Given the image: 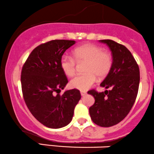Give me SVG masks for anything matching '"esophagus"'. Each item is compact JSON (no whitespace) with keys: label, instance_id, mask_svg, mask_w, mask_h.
Instances as JSON below:
<instances>
[{"label":"esophagus","instance_id":"34e87169","mask_svg":"<svg viewBox=\"0 0 154 154\" xmlns=\"http://www.w3.org/2000/svg\"><path fill=\"white\" fill-rule=\"evenodd\" d=\"M81 94L82 97H84V96H85L86 94V91H81Z\"/></svg>","mask_w":154,"mask_h":154}]
</instances>
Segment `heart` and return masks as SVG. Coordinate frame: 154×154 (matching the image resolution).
I'll return each mask as SVG.
<instances>
[{
	"mask_svg": "<svg viewBox=\"0 0 154 154\" xmlns=\"http://www.w3.org/2000/svg\"><path fill=\"white\" fill-rule=\"evenodd\" d=\"M73 55L76 62H86V73L76 75L70 83L72 88L81 91H86L93 86L97 81V76L100 79L106 76L112 65L111 55L95 45L86 44L78 47L73 51ZM74 59L68 55H63L60 61L63 73L70 77L75 73Z\"/></svg>",
	"mask_w": 154,
	"mask_h": 154,
	"instance_id": "heart-1",
	"label": "heart"
}]
</instances>
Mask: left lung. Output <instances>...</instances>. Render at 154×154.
I'll use <instances>...</instances> for the list:
<instances>
[{
  "label": "left lung",
  "instance_id": "left-lung-1",
  "mask_svg": "<svg viewBox=\"0 0 154 154\" xmlns=\"http://www.w3.org/2000/svg\"><path fill=\"white\" fill-rule=\"evenodd\" d=\"M109 47L112 65L100 86L109 91H88L94 97L89 108L92 121L101 127H111L121 122L134 104L140 83V70L131 52L124 45L111 39L99 40Z\"/></svg>",
  "mask_w": 154,
  "mask_h": 154
}]
</instances>
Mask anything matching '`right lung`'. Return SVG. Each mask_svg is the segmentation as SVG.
I'll list each match as a JSON object with an SVG mask.
<instances>
[{
	"instance_id": "right-lung-1",
	"label": "right lung",
	"mask_w": 154,
	"mask_h": 154,
	"mask_svg": "<svg viewBox=\"0 0 154 154\" xmlns=\"http://www.w3.org/2000/svg\"><path fill=\"white\" fill-rule=\"evenodd\" d=\"M74 44V40L55 39L39 45L31 52L21 70V88L27 107L48 128L57 129L69 124L81 99L77 89L60 94L68 82L60 61Z\"/></svg>"
}]
</instances>
